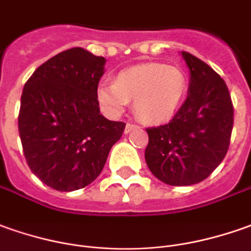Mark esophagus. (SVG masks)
<instances>
[{"instance_id": "esophagus-1", "label": "esophagus", "mask_w": 251, "mask_h": 251, "mask_svg": "<svg viewBox=\"0 0 251 251\" xmlns=\"http://www.w3.org/2000/svg\"><path fill=\"white\" fill-rule=\"evenodd\" d=\"M139 127V126H136V124H134V123H127V126H126V134H128V132H131V131H134V129H136Z\"/></svg>"}]
</instances>
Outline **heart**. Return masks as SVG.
Wrapping results in <instances>:
<instances>
[{"instance_id": "b5f03b06", "label": "heart", "mask_w": 251, "mask_h": 251, "mask_svg": "<svg viewBox=\"0 0 251 251\" xmlns=\"http://www.w3.org/2000/svg\"><path fill=\"white\" fill-rule=\"evenodd\" d=\"M187 80L183 71L165 64H141L122 71L115 83H101L97 100L109 113H122L131 100L138 117L148 123L172 119L186 96Z\"/></svg>"}]
</instances>
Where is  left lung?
<instances>
[{
	"instance_id": "1",
	"label": "left lung",
	"mask_w": 251,
	"mask_h": 251,
	"mask_svg": "<svg viewBox=\"0 0 251 251\" xmlns=\"http://www.w3.org/2000/svg\"><path fill=\"white\" fill-rule=\"evenodd\" d=\"M181 54L191 75L187 98L168 124L146 128L149 169L169 186L205 180L227 154L234 126V106L223 77L193 54Z\"/></svg>"
}]
</instances>
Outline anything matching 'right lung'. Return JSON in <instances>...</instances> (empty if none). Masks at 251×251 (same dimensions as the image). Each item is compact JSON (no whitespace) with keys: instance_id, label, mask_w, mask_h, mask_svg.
Segmentation results:
<instances>
[{"instance_id":"obj_1","label":"right lung","mask_w":251,"mask_h":251,"mask_svg":"<svg viewBox=\"0 0 251 251\" xmlns=\"http://www.w3.org/2000/svg\"><path fill=\"white\" fill-rule=\"evenodd\" d=\"M103 65V57L72 48L38 67L24 84L19 112L24 157L32 174L57 191L96 180L126 128L100 113Z\"/></svg>"}]
</instances>
